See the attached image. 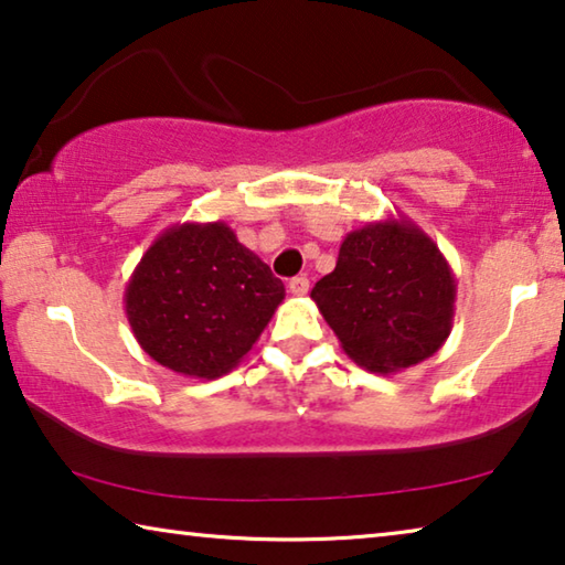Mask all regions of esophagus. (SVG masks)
Returning a JSON list of instances; mask_svg holds the SVG:
<instances>
[{
    "label": "esophagus",
    "instance_id": "1",
    "mask_svg": "<svg viewBox=\"0 0 565 565\" xmlns=\"http://www.w3.org/2000/svg\"><path fill=\"white\" fill-rule=\"evenodd\" d=\"M307 291H309L307 276H294V279H289V294H294V297H305Z\"/></svg>",
    "mask_w": 565,
    "mask_h": 565
}]
</instances>
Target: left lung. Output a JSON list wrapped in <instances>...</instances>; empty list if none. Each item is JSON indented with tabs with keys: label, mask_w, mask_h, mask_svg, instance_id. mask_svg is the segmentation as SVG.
I'll list each match as a JSON object with an SVG mask.
<instances>
[{
	"label": "left lung",
	"mask_w": 565,
	"mask_h": 565,
	"mask_svg": "<svg viewBox=\"0 0 565 565\" xmlns=\"http://www.w3.org/2000/svg\"><path fill=\"white\" fill-rule=\"evenodd\" d=\"M311 299L350 360L398 373L439 352L454 324L457 279L449 260L408 217L344 235L332 274Z\"/></svg>",
	"instance_id": "8db88e82"
}]
</instances>
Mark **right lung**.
Here are the masks:
<instances>
[{
    "mask_svg": "<svg viewBox=\"0 0 565 565\" xmlns=\"http://www.w3.org/2000/svg\"><path fill=\"white\" fill-rule=\"evenodd\" d=\"M284 297L271 268L223 221L177 223L134 268L124 307L151 360L213 381L248 355Z\"/></svg>",
    "mask_w": 565,
    "mask_h": 565,
    "instance_id": "right-lung-1",
    "label": "right lung"
}]
</instances>
